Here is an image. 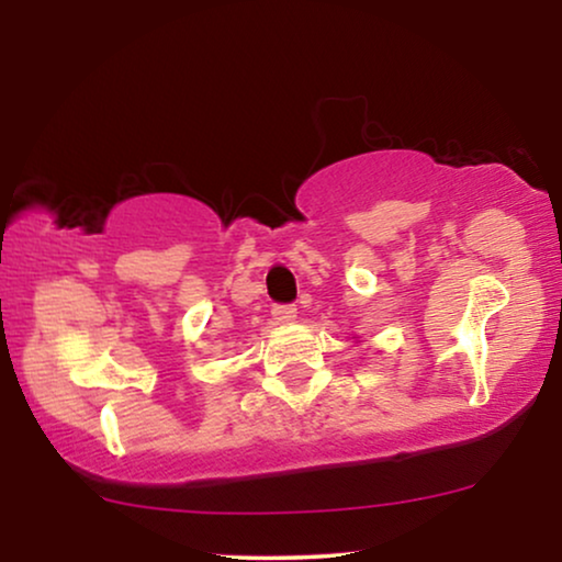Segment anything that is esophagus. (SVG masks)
<instances>
[{"label":"esophagus","instance_id":"1","mask_svg":"<svg viewBox=\"0 0 562 562\" xmlns=\"http://www.w3.org/2000/svg\"><path fill=\"white\" fill-rule=\"evenodd\" d=\"M297 315V307L290 305V303H282V305H272V318L278 323H290L295 321Z\"/></svg>","mask_w":562,"mask_h":562}]
</instances>
